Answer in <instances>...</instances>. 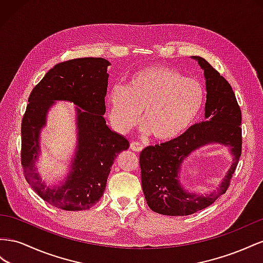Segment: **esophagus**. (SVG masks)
<instances>
[{
	"instance_id": "34e87169",
	"label": "esophagus",
	"mask_w": 263,
	"mask_h": 263,
	"mask_svg": "<svg viewBox=\"0 0 263 263\" xmlns=\"http://www.w3.org/2000/svg\"><path fill=\"white\" fill-rule=\"evenodd\" d=\"M130 147H131L132 151L137 152V153H140L142 149H143V145H142L141 143H139V142H132Z\"/></svg>"
}]
</instances>
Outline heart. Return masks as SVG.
Here are the masks:
<instances>
[{
	"instance_id": "1",
	"label": "heart",
	"mask_w": 263,
	"mask_h": 263,
	"mask_svg": "<svg viewBox=\"0 0 263 263\" xmlns=\"http://www.w3.org/2000/svg\"><path fill=\"white\" fill-rule=\"evenodd\" d=\"M205 102V89L197 79L166 66L139 69L125 88H111L106 97L114 129L126 134L136 127L143 112V132L168 142L184 134L196 121Z\"/></svg>"
}]
</instances>
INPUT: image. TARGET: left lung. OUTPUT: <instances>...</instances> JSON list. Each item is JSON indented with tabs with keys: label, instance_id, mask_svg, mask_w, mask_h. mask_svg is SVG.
Returning a JSON list of instances; mask_svg holds the SVG:
<instances>
[{
	"label": "left lung",
	"instance_id": "1",
	"mask_svg": "<svg viewBox=\"0 0 263 263\" xmlns=\"http://www.w3.org/2000/svg\"><path fill=\"white\" fill-rule=\"evenodd\" d=\"M204 70L206 79L205 119L192 125L181 137L140 154L141 181L148 207L167 216H187L201 211L226 193L241 155V110L229 82L199 56H192ZM219 143L231 148L234 156L230 171L217 191L211 194L187 192L179 182L182 162L197 148Z\"/></svg>",
	"mask_w": 263,
	"mask_h": 263
}]
</instances>
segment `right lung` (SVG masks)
Instances as JSON below:
<instances>
[{
	"instance_id": "1",
	"label": "right lung",
	"mask_w": 263,
	"mask_h": 263,
	"mask_svg": "<svg viewBox=\"0 0 263 263\" xmlns=\"http://www.w3.org/2000/svg\"><path fill=\"white\" fill-rule=\"evenodd\" d=\"M104 58H76L59 63L32 90L22 120L21 163L27 183L48 204L68 212L85 211L99 201L106 190L110 168L129 141L107 125L104 97L108 66ZM78 106V147L66 181L54 187L41 182L34 163L40 152V130L55 101Z\"/></svg>"
}]
</instances>
